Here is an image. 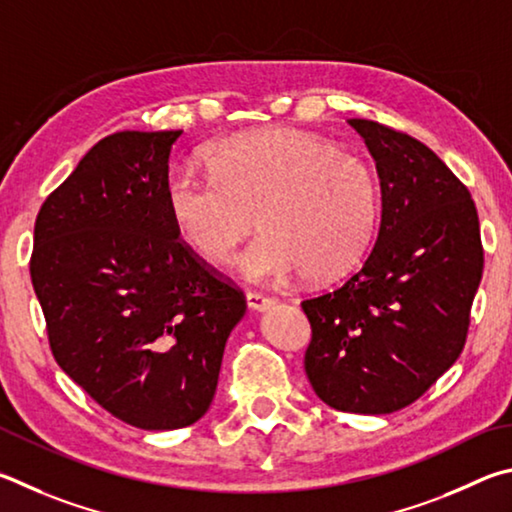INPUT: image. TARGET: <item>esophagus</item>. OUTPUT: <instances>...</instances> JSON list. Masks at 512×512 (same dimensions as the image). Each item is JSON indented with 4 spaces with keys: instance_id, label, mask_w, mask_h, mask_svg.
<instances>
[{
    "instance_id": "1",
    "label": "esophagus",
    "mask_w": 512,
    "mask_h": 512,
    "mask_svg": "<svg viewBox=\"0 0 512 512\" xmlns=\"http://www.w3.org/2000/svg\"><path fill=\"white\" fill-rule=\"evenodd\" d=\"M247 306L254 312H265L267 308L274 306V299L265 297V294H258V292H247Z\"/></svg>"
}]
</instances>
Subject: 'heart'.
Wrapping results in <instances>:
<instances>
[{
  "label": "heart",
  "instance_id": "b5f03b06",
  "mask_svg": "<svg viewBox=\"0 0 512 512\" xmlns=\"http://www.w3.org/2000/svg\"><path fill=\"white\" fill-rule=\"evenodd\" d=\"M209 159L211 170L182 164L166 182L179 238L204 261L231 263L256 220L265 233L240 261V274L256 285H281L299 272L310 283L333 281L369 249L378 177L337 143L265 130L213 143Z\"/></svg>",
  "mask_w": 512,
  "mask_h": 512
}]
</instances>
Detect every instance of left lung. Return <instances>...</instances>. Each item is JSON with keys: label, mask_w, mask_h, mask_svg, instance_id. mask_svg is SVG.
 I'll use <instances>...</instances> for the list:
<instances>
[{"label": "left lung", "mask_w": 512, "mask_h": 512, "mask_svg": "<svg viewBox=\"0 0 512 512\" xmlns=\"http://www.w3.org/2000/svg\"><path fill=\"white\" fill-rule=\"evenodd\" d=\"M348 125L378 168L380 231L351 279L301 303L306 373L328 407L380 416L418 400L461 355L483 249L468 188L432 150L375 121Z\"/></svg>", "instance_id": "obj_1"}]
</instances>
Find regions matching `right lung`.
Masks as SVG:
<instances>
[{
    "label": "right lung",
    "instance_id": "1",
    "mask_svg": "<svg viewBox=\"0 0 512 512\" xmlns=\"http://www.w3.org/2000/svg\"><path fill=\"white\" fill-rule=\"evenodd\" d=\"M179 137L128 130L98 141L42 204L33 238L31 281L60 369L148 432L206 414L247 310L170 218L168 157Z\"/></svg>",
    "mask_w": 512,
    "mask_h": 512
}]
</instances>
